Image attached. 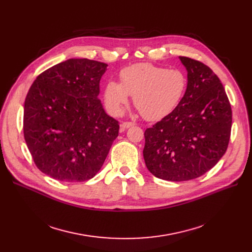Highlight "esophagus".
Segmentation results:
<instances>
[{
    "label": "esophagus",
    "mask_w": 252,
    "mask_h": 252,
    "mask_svg": "<svg viewBox=\"0 0 252 252\" xmlns=\"http://www.w3.org/2000/svg\"><path fill=\"white\" fill-rule=\"evenodd\" d=\"M134 126H135V123H131V122H125V123H123V125H122V126H123L124 128H128V127Z\"/></svg>",
    "instance_id": "34e87169"
}]
</instances>
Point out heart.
<instances>
[{
    "label": "heart",
    "mask_w": 252,
    "mask_h": 252,
    "mask_svg": "<svg viewBox=\"0 0 252 252\" xmlns=\"http://www.w3.org/2000/svg\"><path fill=\"white\" fill-rule=\"evenodd\" d=\"M121 84L110 81L104 89V100L112 114H119L133 96L135 107L147 121H159L181 102L188 79L180 69H167L150 63L124 68L119 73Z\"/></svg>",
    "instance_id": "1"
}]
</instances>
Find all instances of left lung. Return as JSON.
<instances>
[{"label":"left lung","instance_id":"8db88e82","mask_svg":"<svg viewBox=\"0 0 252 252\" xmlns=\"http://www.w3.org/2000/svg\"><path fill=\"white\" fill-rule=\"evenodd\" d=\"M188 70L185 95L173 112L145 130L144 160L150 173L166 181L196 179L227 151L231 105L220 78L204 63L180 57Z\"/></svg>","mask_w":252,"mask_h":252}]
</instances>
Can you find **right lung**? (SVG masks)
I'll return each instance as SVG.
<instances>
[{"label": "right lung", "instance_id": "right-lung-1", "mask_svg": "<svg viewBox=\"0 0 252 252\" xmlns=\"http://www.w3.org/2000/svg\"><path fill=\"white\" fill-rule=\"evenodd\" d=\"M107 64L69 59L37 75L24 102L23 135L36 167L57 181L94 178L118 136L105 113L100 79Z\"/></svg>", "mask_w": 252, "mask_h": 252}]
</instances>
